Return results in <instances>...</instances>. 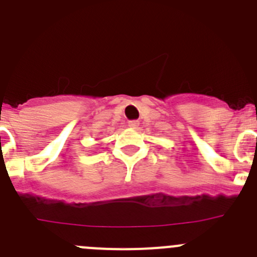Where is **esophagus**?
<instances>
[{
	"mask_svg": "<svg viewBox=\"0 0 257 257\" xmlns=\"http://www.w3.org/2000/svg\"><path fill=\"white\" fill-rule=\"evenodd\" d=\"M138 125H140V121H138V120H131V121H128V126H129V128L137 129V128H138Z\"/></svg>",
	"mask_w": 257,
	"mask_h": 257,
	"instance_id": "34e87169",
	"label": "esophagus"
}]
</instances>
